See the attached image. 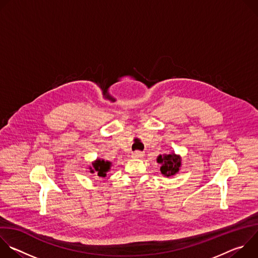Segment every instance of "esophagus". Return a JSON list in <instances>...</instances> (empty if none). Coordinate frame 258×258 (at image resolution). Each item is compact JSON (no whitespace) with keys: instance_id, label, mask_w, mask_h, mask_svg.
I'll list each match as a JSON object with an SVG mask.
<instances>
[{"instance_id":"1","label":"esophagus","mask_w":258,"mask_h":258,"mask_svg":"<svg viewBox=\"0 0 258 258\" xmlns=\"http://www.w3.org/2000/svg\"><path fill=\"white\" fill-rule=\"evenodd\" d=\"M144 156V153L142 151H135L133 154H132V157L133 158H142Z\"/></svg>"}]
</instances>
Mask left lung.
Segmentation results:
<instances>
[{"label":"left lung","instance_id":"left-lung-1","mask_svg":"<svg viewBox=\"0 0 258 258\" xmlns=\"http://www.w3.org/2000/svg\"><path fill=\"white\" fill-rule=\"evenodd\" d=\"M157 162L161 164V173L166 176L175 174L180 166V158L175 154H168L163 156L160 155L157 158Z\"/></svg>","mask_w":258,"mask_h":258}]
</instances>
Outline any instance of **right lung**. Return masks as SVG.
Masks as SVG:
<instances>
[{"label": "right lung", "instance_id": "add662e5", "mask_svg": "<svg viewBox=\"0 0 258 258\" xmlns=\"http://www.w3.org/2000/svg\"><path fill=\"white\" fill-rule=\"evenodd\" d=\"M110 163L109 161H104V160H100L98 159L95 163H93L94 165V169L92 167H90L91 169V172L93 173L94 171H96V173L99 175V176H106V172L109 170L110 168Z\"/></svg>", "mask_w": 258, "mask_h": 258}]
</instances>
